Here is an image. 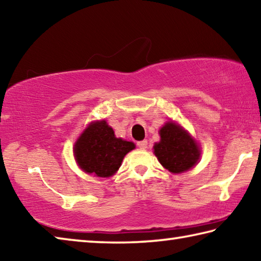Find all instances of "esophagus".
<instances>
[{
  "mask_svg": "<svg viewBox=\"0 0 261 261\" xmlns=\"http://www.w3.org/2000/svg\"><path fill=\"white\" fill-rule=\"evenodd\" d=\"M137 146H138V147L141 148V149H145V148L147 147V140L138 141V143H137Z\"/></svg>",
  "mask_w": 261,
  "mask_h": 261,
  "instance_id": "34e87169",
  "label": "esophagus"
}]
</instances>
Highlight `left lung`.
I'll list each match as a JSON object with an SVG mask.
<instances>
[{"mask_svg":"<svg viewBox=\"0 0 261 261\" xmlns=\"http://www.w3.org/2000/svg\"><path fill=\"white\" fill-rule=\"evenodd\" d=\"M160 143L154 145V154L171 173H183L196 165L200 152L187 131L173 122L160 130Z\"/></svg>","mask_w":261,"mask_h":261,"instance_id":"8db88e82","label":"left lung"}]
</instances>
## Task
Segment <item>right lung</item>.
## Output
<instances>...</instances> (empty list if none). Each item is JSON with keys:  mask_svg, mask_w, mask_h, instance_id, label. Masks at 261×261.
<instances>
[{"mask_svg": "<svg viewBox=\"0 0 261 261\" xmlns=\"http://www.w3.org/2000/svg\"><path fill=\"white\" fill-rule=\"evenodd\" d=\"M135 148L131 141L116 138L107 122L91 123L74 145L79 167L88 174L108 177L120 168L123 158Z\"/></svg>", "mask_w": 261, "mask_h": 261, "instance_id": "obj_1", "label": "right lung"}]
</instances>
